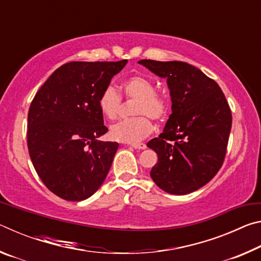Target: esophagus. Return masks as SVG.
<instances>
[{"label":"esophagus","mask_w":261,"mask_h":261,"mask_svg":"<svg viewBox=\"0 0 261 261\" xmlns=\"http://www.w3.org/2000/svg\"><path fill=\"white\" fill-rule=\"evenodd\" d=\"M131 147L137 148V149H145L146 148V145L145 144H131Z\"/></svg>","instance_id":"1"}]
</instances>
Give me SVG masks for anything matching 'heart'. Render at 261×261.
<instances>
[{
    "label": "heart",
    "mask_w": 261,
    "mask_h": 261,
    "mask_svg": "<svg viewBox=\"0 0 261 261\" xmlns=\"http://www.w3.org/2000/svg\"><path fill=\"white\" fill-rule=\"evenodd\" d=\"M123 93L127 99H137L134 114L138 116L117 122L110 127V137L122 143L136 144L151 135L154 121L166 120L169 114L170 102L167 96L155 91V84L151 79L135 74L122 83ZM122 98L113 86L105 87L99 96L100 112L108 120H115L121 109Z\"/></svg>",
    "instance_id": "b5f03b06"
}]
</instances>
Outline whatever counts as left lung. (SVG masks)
Returning a JSON list of instances; mask_svg holds the SVG:
<instances>
[{"mask_svg":"<svg viewBox=\"0 0 261 261\" xmlns=\"http://www.w3.org/2000/svg\"><path fill=\"white\" fill-rule=\"evenodd\" d=\"M138 63L167 78L173 102L163 132L147 143L158 154L151 177L168 193H191L222 167L231 130L230 107L216 82L191 64L153 60Z\"/></svg>","mask_w":261,"mask_h":261,"instance_id":"left-lung-1","label":"left lung"}]
</instances>
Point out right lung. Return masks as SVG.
I'll use <instances>...</instances> for the list:
<instances>
[{"label":"right lung","instance_id":"1","mask_svg":"<svg viewBox=\"0 0 261 261\" xmlns=\"http://www.w3.org/2000/svg\"><path fill=\"white\" fill-rule=\"evenodd\" d=\"M126 62H69L31 102L30 158L42 183L62 199H87L108 174L118 144L96 139L108 131L98 100Z\"/></svg>","mask_w":261,"mask_h":261}]
</instances>
